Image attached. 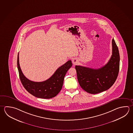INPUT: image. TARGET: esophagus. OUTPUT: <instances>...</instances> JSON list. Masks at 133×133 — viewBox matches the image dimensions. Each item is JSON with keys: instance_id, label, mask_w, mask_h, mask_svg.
I'll use <instances>...</instances> for the list:
<instances>
[{"instance_id": "obj_1", "label": "esophagus", "mask_w": 133, "mask_h": 133, "mask_svg": "<svg viewBox=\"0 0 133 133\" xmlns=\"http://www.w3.org/2000/svg\"><path fill=\"white\" fill-rule=\"evenodd\" d=\"M72 63L74 65H76L78 63V61L77 59L76 58H73L72 60Z\"/></svg>"}]
</instances>
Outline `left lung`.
I'll return each instance as SVG.
<instances>
[{
	"mask_svg": "<svg viewBox=\"0 0 133 133\" xmlns=\"http://www.w3.org/2000/svg\"><path fill=\"white\" fill-rule=\"evenodd\" d=\"M112 53L107 63L94 69L76 65L78 83L88 93L96 94L108 90L115 83L119 69L120 57L115 41L112 40Z\"/></svg>",
	"mask_w": 133,
	"mask_h": 133,
	"instance_id": "1",
	"label": "left lung"
}]
</instances>
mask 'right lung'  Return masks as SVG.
Instances as JSON below:
<instances>
[{
    "label": "right lung",
    "instance_id": "obj_1",
    "mask_svg": "<svg viewBox=\"0 0 133 133\" xmlns=\"http://www.w3.org/2000/svg\"><path fill=\"white\" fill-rule=\"evenodd\" d=\"M72 65L71 60L68 61L58 68L47 80L43 82H34L28 79L23 75L19 64V53L18 54L17 68L21 81L25 89L37 98L50 99L57 95L63 87L65 75Z\"/></svg>",
    "mask_w": 133,
    "mask_h": 133
}]
</instances>
